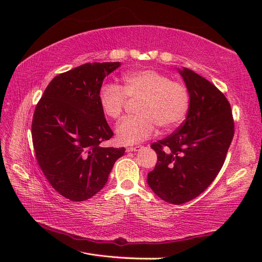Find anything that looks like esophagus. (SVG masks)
Returning a JSON list of instances; mask_svg holds the SVG:
<instances>
[{"label":"esophagus","mask_w":262,"mask_h":262,"mask_svg":"<svg viewBox=\"0 0 262 262\" xmlns=\"http://www.w3.org/2000/svg\"><path fill=\"white\" fill-rule=\"evenodd\" d=\"M142 148V145H136V146H129L126 147V152H137Z\"/></svg>","instance_id":"obj_1"}]
</instances>
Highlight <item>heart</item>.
<instances>
[{"label":"heart","mask_w":262,"mask_h":262,"mask_svg":"<svg viewBox=\"0 0 262 262\" xmlns=\"http://www.w3.org/2000/svg\"><path fill=\"white\" fill-rule=\"evenodd\" d=\"M119 85L102 84L98 92L102 114L110 119L120 118L130 100H139L137 116L126 117L118 123L116 133L119 143L130 145L152 137L160 125L163 130L176 128L184 120L190 105L188 87L172 81L155 70L133 71Z\"/></svg>","instance_id":"obj_1"}]
</instances>
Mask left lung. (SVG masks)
Wrapping results in <instances>:
<instances>
[{"label":"left lung","instance_id":"left-lung-1","mask_svg":"<svg viewBox=\"0 0 262 262\" xmlns=\"http://www.w3.org/2000/svg\"><path fill=\"white\" fill-rule=\"evenodd\" d=\"M189 90L186 120L170 136L150 145L157 163L147 184L166 202L194 199L215 179L234 138L231 105L217 87L189 69L179 71Z\"/></svg>","mask_w":262,"mask_h":262}]
</instances>
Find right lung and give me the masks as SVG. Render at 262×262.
Segmentation results:
<instances>
[{"label": "right lung", "mask_w": 262, "mask_h": 262, "mask_svg": "<svg viewBox=\"0 0 262 262\" xmlns=\"http://www.w3.org/2000/svg\"><path fill=\"white\" fill-rule=\"evenodd\" d=\"M119 62L85 63L55 76L36 106L31 137L36 160L55 191L84 201L104 188L124 147H102L114 136L98 92Z\"/></svg>", "instance_id": "add662e5"}]
</instances>
